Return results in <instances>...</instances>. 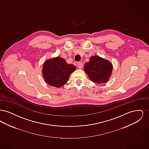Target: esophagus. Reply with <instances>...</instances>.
I'll return each mask as SVG.
<instances>
[{
	"label": "esophagus",
	"mask_w": 149,
	"mask_h": 149,
	"mask_svg": "<svg viewBox=\"0 0 149 149\" xmlns=\"http://www.w3.org/2000/svg\"><path fill=\"white\" fill-rule=\"evenodd\" d=\"M77 66L78 67V68L79 69H81L83 67V64L82 63H80V62H79L77 63Z\"/></svg>",
	"instance_id": "obj_1"
}]
</instances>
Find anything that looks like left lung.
<instances>
[{
	"instance_id": "1",
	"label": "left lung",
	"mask_w": 149,
	"mask_h": 149,
	"mask_svg": "<svg viewBox=\"0 0 149 149\" xmlns=\"http://www.w3.org/2000/svg\"><path fill=\"white\" fill-rule=\"evenodd\" d=\"M84 70L93 82L97 84L105 83L112 75V63L101 57L95 55L90 58L84 65Z\"/></svg>"
}]
</instances>
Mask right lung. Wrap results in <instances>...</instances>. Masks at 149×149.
<instances>
[{
  "label": "right lung",
  "mask_w": 149,
  "mask_h": 149,
  "mask_svg": "<svg viewBox=\"0 0 149 149\" xmlns=\"http://www.w3.org/2000/svg\"><path fill=\"white\" fill-rule=\"evenodd\" d=\"M75 69L74 65L68 64L63 58L57 56L48 59L43 63L42 73L47 84L60 88L68 82L70 74Z\"/></svg>",
  "instance_id": "add662e5"
}]
</instances>
